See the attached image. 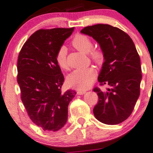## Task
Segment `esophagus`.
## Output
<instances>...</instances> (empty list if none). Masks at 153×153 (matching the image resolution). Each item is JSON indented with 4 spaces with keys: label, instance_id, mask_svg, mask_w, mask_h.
I'll return each instance as SVG.
<instances>
[{
    "label": "esophagus",
    "instance_id": "obj_1",
    "mask_svg": "<svg viewBox=\"0 0 153 153\" xmlns=\"http://www.w3.org/2000/svg\"><path fill=\"white\" fill-rule=\"evenodd\" d=\"M85 93V91H81V90H79V91H77V94H78V95H83V94H84Z\"/></svg>",
    "mask_w": 153,
    "mask_h": 153
}]
</instances>
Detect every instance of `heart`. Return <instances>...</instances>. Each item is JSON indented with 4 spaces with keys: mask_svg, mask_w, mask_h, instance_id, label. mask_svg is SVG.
<instances>
[{
    "mask_svg": "<svg viewBox=\"0 0 153 153\" xmlns=\"http://www.w3.org/2000/svg\"><path fill=\"white\" fill-rule=\"evenodd\" d=\"M71 45L75 49L83 53H88L89 57L96 63H101L103 60V53L99 49H91L93 42L86 35L77 34L71 40ZM56 64L61 69L68 68L67 50L65 46L59 48L55 55ZM97 77V71L92 67L76 69L67 77L69 85L79 90L88 89L92 86Z\"/></svg>",
    "mask_w": 153,
    "mask_h": 153,
    "instance_id": "obj_1",
    "label": "heart"
}]
</instances>
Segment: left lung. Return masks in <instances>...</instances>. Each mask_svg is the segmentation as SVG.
Returning <instances> with one entry per match:
<instances>
[{
    "label": "left lung",
    "instance_id": "1",
    "mask_svg": "<svg viewBox=\"0 0 153 153\" xmlns=\"http://www.w3.org/2000/svg\"><path fill=\"white\" fill-rule=\"evenodd\" d=\"M81 33L93 37L101 47L104 62L98 80L100 85L110 86L105 91L94 88L99 97L94 116L107 125L120 123L131 116L140 96V59L134 42L127 33L110 25L87 26Z\"/></svg>",
    "mask_w": 153,
    "mask_h": 153
}]
</instances>
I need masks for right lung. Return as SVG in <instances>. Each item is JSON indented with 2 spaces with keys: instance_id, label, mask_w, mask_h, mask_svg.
<instances>
[{
  "instance_id": "add662e5",
  "label": "right lung",
  "mask_w": 153,
  "mask_h": 153,
  "mask_svg": "<svg viewBox=\"0 0 153 153\" xmlns=\"http://www.w3.org/2000/svg\"><path fill=\"white\" fill-rule=\"evenodd\" d=\"M74 30H39L25 42L18 55L20 98L32 121L45 131H57L65 125L68 105L76 94L73 90L62 92L65 78L55 60L56 52Z\"/></svg>"
}]
</instances>
